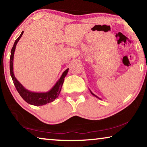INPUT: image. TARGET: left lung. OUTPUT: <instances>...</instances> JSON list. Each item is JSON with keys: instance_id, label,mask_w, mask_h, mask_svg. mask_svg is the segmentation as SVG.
<instances>
[{"instance_id": "8db88e82", "label": "left lung", "mask_w": 147, "mask_h": 147, "mask_svg": "<svg viewBox=\"0 0 147 147\" xmlns=\"http://www.w3.org/2000/svg\"><path fill=\"white\" fill-rule=\"evenodd\" d=\"M89 91H90V92H91V93L92 94H93V96H95V97H96V98H99V99H100V100H101V98H99V97H98V96H96V95H95V94H94V93H92V92H91V91L90 90V89H89Z\"/></svg>"}]
</instances>
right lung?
Here are the masks:
<instances>
[{"label": "right lung", "mask_w": 147, "mask_h": 147, "mask_svg": "<svg viewBox=\"0 0 147 147\" xmlns=\"http://www.w3.org/2000/svg\"><path fill=\"white\" fill-rule=\"evenodd\" d=\"M23 31L21 32V35L17 38L13 44V46L12 47L11 51V56L10 59H9V70H10V75L11 76L12 80L13 82V84L17 91H18L20 95L25 100L27 103H28L31 105L34 106H43L45 104H47L50 102H53L56 98H58V95L60 93L62 85L63 84L64 78L66 76L67 74L68 73L69 68L67 69L63 73L59 79L57 81V82L55 84L53 88H52L49 91L47 92H32L26 89L22 84L17 80L16 76L14 75L13 73V56L14 53L16 51V45L19 39H21V36L23 34Z\"/></svg>", "instance_id": "right-lung-1"}]
</instances>
